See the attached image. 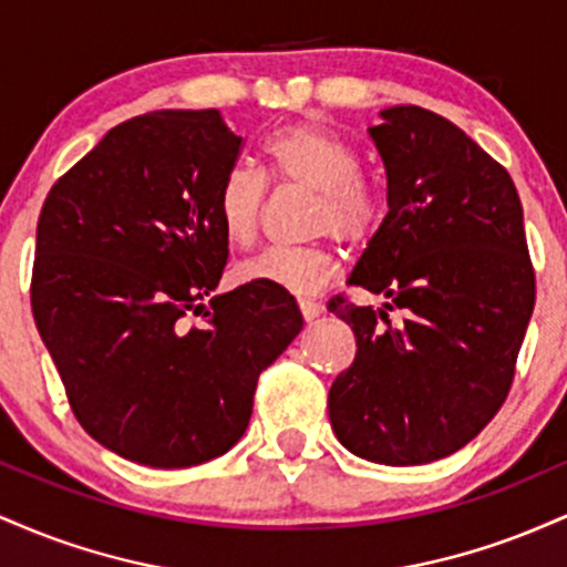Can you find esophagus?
Here are the masks:
<instances>
[{"label":"esophagus","mask_w":567,"mask_h":567,"mask_svg":"<svg viewBox=\"0 0 567 567\" xmlns=\"http://www.w3.org/2000/svg\"><path fill=\"white\" fill-rule=\"evenodd\" d=\"M298 309H301V317L306 322L317 320V317L322 315V303L311 301V298H301V301H298Z\"/></svg>","instance_id":"1"}]
</instances>
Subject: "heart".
<instances>
[{
  "instance_id": "obj_1",
  "label": "heart",
  "mask_w": 567,
  "mask_h": 567,
  "mask_svg": "<svg viewBox=\"0 0 567 567\" xmlns=\"http://www.w3.org/2000/svg\"><path fill=\"white\" fill-rule=\"evenodd\" d=\"M266 171L282 186L315 194L309 231L315 237L333 234L351 247L373 239L383 218L379 186L360 173V154L320 125H290L264 143ZM266 181L250 167H231L216 192V218L231 245L247 247L261 231ZM338 271V256L330 245L298 250H266L237 269L239 282L269 285L292 296H309L328 285Z\"/></svg>"
}]
</instances>
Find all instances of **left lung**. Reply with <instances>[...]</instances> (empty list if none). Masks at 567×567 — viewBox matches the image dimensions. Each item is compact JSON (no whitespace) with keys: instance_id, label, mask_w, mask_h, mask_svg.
Instances as JSON below:
<instances>
[{"instance_id":"1","label":"left lung","mask_w":567,"mask_h":567,"mask_svg":"<svg viewBox=\"0 0 567 567\" xmlns=\"http://www.w3.org/2000/svg\"><path fill=\"white\" fill-rule=\"evenodd\" d=\"M370 138L386 167L389 213L349 285L383 309L333 296L357 354L328 394L343 447L386 466L445 458L504 405L536 303L523 205L504 165L445 116L381 112ZM406 320L394 326L388 311Z\"/></svg>"}]
</instances>
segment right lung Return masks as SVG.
I'll list each match as a JSON object with an SVG mask.
<instances>
[{"label":"right lung","mask_w":567,"mask_h":567,"mask_svg":"<svg viewBox=\"0 0 567 567\" xmlns=\"http://www.w3.org/2000/svg\"><path fill=\"white\" fill-rule=\"evenodd\" d=\"M239 152L218 109L133 116L39 213L37 330L84 432L135 464L186 470L237 445L258 375L303 328L269 285L205 306L229 258L216 192Z\"/></svg>","instance_id":"right-lung-1"}]
</instances>
